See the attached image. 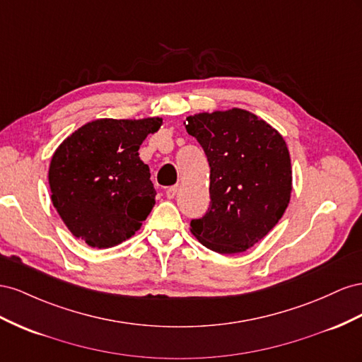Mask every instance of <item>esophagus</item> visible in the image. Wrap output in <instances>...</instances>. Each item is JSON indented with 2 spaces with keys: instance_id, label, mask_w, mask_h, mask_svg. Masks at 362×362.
<instances>
[{
  "instance_id": "obj_1",
  "label": "esophagus",
  "mask_w": 362,
  "mask_h": 362,
  "mask_svg": "<svg viewBox=\"0 0 362 362\" xmlns=\"http://www.w3.org/2000/svg\"><path fill=\"white\" fill-rule=\"evenodd\" d=\"M177 191H179V187H177V185H175V187L167 188V191H165V194H167L168 199H174L175 195H177Z\"/></svg>"
}]
</instances>
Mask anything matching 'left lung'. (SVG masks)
Returning a JSON list of instances; mask_svg holds the SVG:
<instances>
[{"instance_id": "1", "label": "left lung", "mask_w": 362, "mask_h": 362, "mask_svg": "<svg viewBox=\"0 0 362 362\" xmlns=\"http://www.w3.org/2000/svg\"><path fill=\"white\" fill-rule=\"evenodd\" d=\"M185 127L211 168V206L191 221V232L216 253L245 252L273 229L290 203L286 142L270 124L238 107L195 113Z\"/></svg>"}]
</instances>
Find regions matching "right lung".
Wrapping results in <instances>:
<instances>
[{"instance_id":"add662e5","label":"right lung","mask_w":362,"mask_h":362,"mask_svg":"<svg viewBox=\"0 0 362 362\" xmlns=\"http://www.w3.org/2000/svg\"><path fill=\"white\" fill-rule=\"evenodd\" d=\"M162 118H101L77 129L51 158L48 182L60 218L76 238L109 249L135 235L156 189L139 147Z\"/></svg>"}]
</instances>
